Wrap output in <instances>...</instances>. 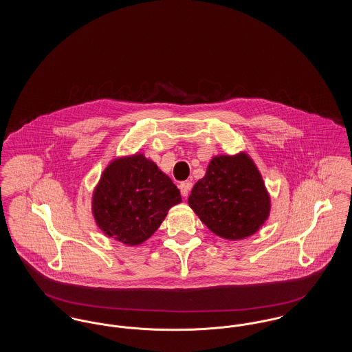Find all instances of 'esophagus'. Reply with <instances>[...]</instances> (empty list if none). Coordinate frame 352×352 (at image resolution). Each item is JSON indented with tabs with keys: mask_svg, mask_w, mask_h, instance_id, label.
Masks as SVG:
<instances>
[{
	"mask_svg": "<svg viewBox=\"0 0 352 352\" xmlns=\"http://www.w3.org/2000/svg\"><path fill=\"white\" fill-rule=\"evenodd\" d=\"M190 188H191V184H190V182H182V184H179V190H181L182 197L187 198Z\"/></svg>",
	"mask_w": 352,
	"mask_h": 352,
	"instance_id": "obj_1",
	"label": "esophagus"
}]
</instances>
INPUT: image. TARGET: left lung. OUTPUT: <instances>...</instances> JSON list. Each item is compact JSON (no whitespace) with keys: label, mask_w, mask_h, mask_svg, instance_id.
<instances>
[{"label":"left lung","mask_w":352,"mask_h":352,"mask_svg":"<svg viewBox=\"0 0 352 352\" xmlns=\"http://www.w3.org/2000/svg\"><path fill=\"white\" fill-rule=\"evenodd\" d=\"M187 201L211 232L227 240L256 234L270 214L263 175L245 151L212 157Z\"/></svg>","instance_id":"1"}]
</instances>
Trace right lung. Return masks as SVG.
<instances>
[{
    "mask_svg": "<svg viewBox=\"0 0 352 352\" xmlns=\"http://www.w3.org/2000/svg\"><path fill=\"white\" fill-rule=\"evenodd\" d=\"M168 175L142 153L111 160L94 188L91 210L101 232L125 245L146 241L181 203Z\"/></svg>",
    "mask_w": 352,
    "mask_h": 352,
    "instance_id": "right-lung-1",
    "label": "right lung"
}]
</instances>
